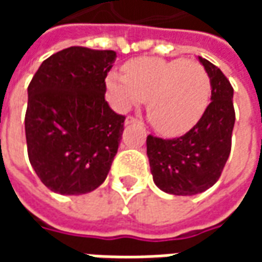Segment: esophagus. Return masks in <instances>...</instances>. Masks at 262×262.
I'll use <instances>...</instances> for the list:
<instances>
[{"label": "esophagus", "instance_id": "esophagus-1", "mask_svg": "<svg viewBox=\"0 0 262 262\" xmlns=\"http://www.w3.org/2000/svg\"><path fill=\"white\" fill-rule=\"evenodd\" d=\"M133 123H139V119H136L135 116H127L125 119V125H133Z\"/></svg>", "mask_w": 262, "mask_h": 262}]
</instances>
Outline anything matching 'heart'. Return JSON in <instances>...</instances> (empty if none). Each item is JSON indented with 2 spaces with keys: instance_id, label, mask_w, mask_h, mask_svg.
<instances>
[{
  "instance_id": "b5f03b06",
  "label": "heart",
  "mask_w": 262,
  "mask_h": 262,
  "mask_svg": "<svg viewBox=\"0 0 262 262\" xmlns=\"http://www.w3.org/2000/svg\"><path fill=\"white\" fill-rule=\"evenodd\" d=\"M109 99L120 112L147 101V116L164 136H181L192 129L208 109L212 84L196 61L140 57L123 66V75L106 77Z\"/></svg>"
}]
</instances>
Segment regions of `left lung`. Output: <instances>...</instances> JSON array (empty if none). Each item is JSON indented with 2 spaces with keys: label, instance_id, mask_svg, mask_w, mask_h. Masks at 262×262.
Returning <instances> with one entry per match:
<instances>
[{
  "label": "left lung",
  "instance_id": "1",
  "mask_svg": "<svg viewBox=\"0 0 262 262\" xmlns=\"http://www.w3.org/2000/svg\"><path fill=\"white\" fill-rule=\"evenodd\" d=\"M212 84V102L192 129L176 139L148 135L147 157L153 181L171 195H196L216 184L231 150L236 120L233 86L226 75L199 57Z\"/></svg>",
  "mask_w": 262,
  "mask_h": 262
}]
</instances>
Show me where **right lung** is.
<instances>
[{"label": "right lung", "mask_w": 262, "mask_h": 262, "mask_svg": "<svg viewBox=\"0 0 262 262\" xmlns=\"http://www.w3.org/2000/svg\"><path fill=\"white\" fill-rule=\"evenodd\" d=\"M114 50L71 46L43 61L28 86V156L53 192L81 195L108 176L125 116L105 101Z\"/></svg>", "instance_id": "right-lung-1"}]
</instances>
